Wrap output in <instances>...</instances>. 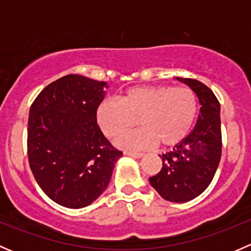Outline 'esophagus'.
<instances>
[{
	"label": "esophagus",
	"instance_id": "1",
	"mask_svg": "<svg viewBox=\"0 0 251 251\" xmlns=\"http://www.w3.org/2000/svg\"><path fill=\"white\" fill-rule=\"evenodd\" d=\"M126 155L133 156V158H142L143 156V153H138V151H125Z\"/></svg>",
	"mask_w": 251,
	"mask_h": 251
}]
</instances>
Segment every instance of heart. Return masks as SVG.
I'll return each mask as SVG.
<instances>
[{
	"mask_svg": "<svg viewBox=\"0 0 251 251\" xmlns=\"http://www.w3.org/2000/svg\"><path fill=\"white\" fill-rule=\"evenodd\" d=\"M198 113L196 92L187 86H137L124 92L120 102L105 100L98 105L96 118L103 133L111 140L137 125L140 130L121 137L125 148L146 149L159 146L171 148L191 132Z\"/></svg>",
	"mask_w": 251,
	"mask_h": 251,
	"instance_id": "obj_1",
	"label": "heart"
}]
</instances>
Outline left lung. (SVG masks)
<instances>
[{
    "label": "left lung",
    "mask_w": 251,
    "mask_h": 251,
    "mask_svg": "<svg viewBox=\"0 0 251 251\" xmlns=\"http://www.w3.org/2000/svg\"><path fill=\"white\" fill-rule=\"evenodd\" d=\"M198 96L201 113L194 130L169 153L159 155L163 168L149 177L151 187L165 201L184 203L209 187L222 153L220 102L211 90L194 78L177 77Z\"/></svg>",
    "instance_id": "left-lung-1"
}]
</instances>
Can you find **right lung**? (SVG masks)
I'll return each instance as SVG.
<instances>
[{
  "label": "right lung",
  "instance_id": "obj_1",
  "mask_svg": "<svg viewBox=\"0 0 251 251\" xmlns=\"http://www.w3.org/2000/svg\"><path fill=\"white\" fill-rule=\"evenodd\" d=\"M103 81L70 74L46 86L32 102L27 121V158L48 198L80 209L108 187L123 151L97 124Z\"/></svg>",
  "mask_w": 251,
  "mask_h": 251
}]
</instances>
